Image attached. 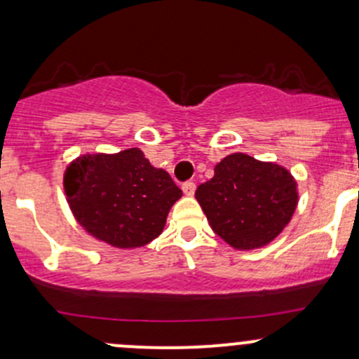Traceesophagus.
Masks as SVG:
<instances>
[{"mask_svg":"<svg viewBox=\"0 0 359 359\" xmlns=\"http://www.w3.org/2000/svg\"><path fill=\"white\" fill-rule=\"evenodd\" d=\"M181 190H183L184 195L191 196L193 193H195V190H196V184L193 183V181H184V183L181 184Z\"/></svg>","mask_w":359,"mask_h":359,"instance_id":"obj_1","label":"esophagus"}]
</instances>
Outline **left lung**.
<instances>
[{
	"label": "left lung",
	"instance_id": "8db88e82",
	"mask_svg": "<svg viewBox=\"0 0 359 359\" xmlns=\"http://www.w3.org/2000/svg\"><path fill=\"white\" fill-rule=\"evenodd\" d=\"M195 196L213 232L236 249L271 243L299 203L297 183L287 169L241 152L220 161Z\"/></svg>",
	"mask_w": 359,
	"mask_h": 359
}]
</instances>
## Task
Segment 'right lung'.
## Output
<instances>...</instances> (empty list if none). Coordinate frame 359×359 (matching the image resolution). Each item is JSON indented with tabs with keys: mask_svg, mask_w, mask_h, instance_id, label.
<instances>
[{
	"mask_svg": "<svg viewBox=\"0 0 359 359\" xmlns=\"http://www.w3.org/2000/svg\"><path fill=\"white\" fill-rule=\"evenodd\" d=\"M76 220L115 248H140L163 232L183 191L164 169L151 166L139 149L78 158L64 175Z\"/></svg>",
	"mask_w": 359,
	"mask_h": 359,
	"instance_id": "obj_1",
	"label": "right lung"
}]
</instances>
